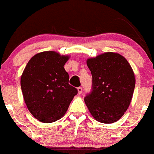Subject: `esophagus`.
<instances>
[{
	"instance_id": "obj_1",
	"label": "esophagus",
	"mask_w": 154,
	"mask_h": 154,
	"mask_svg": "<svg viewBox=\"0 0 154 154\" xmlns=\"http://www.w3.org/2000/svg\"><path fill=\"white\" fill-rule=\"evenodd\" d=\"M78 90V93H79V94H81L82 93V88H81V87H79V88H77Z\"/></svg>"
}]
</instances>
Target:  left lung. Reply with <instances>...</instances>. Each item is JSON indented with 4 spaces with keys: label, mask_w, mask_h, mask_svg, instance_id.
<instances>
[{
    "label": "left lung",
    "mask_w": 154,
    "mask_h": 154,
    "mask_svg": "<svg viewBox=\"0 0 154 154\" xmlns=\"http://www.w3.org/2000/svg\"><path fill=\"white\" fill-rule=\"evenodd\" d=\"M93 77L92 91L85 103L96 121L112 124L129 108L135 85L133 70L127 59L115 52H105L87 60Z\"/></svg>",
    "instance_id": "left-lung-1"
}]
</instances>
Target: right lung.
<instances>
[{"label": "right lung", "mask_w": 154, "mask_h": 154, "mask_svg": "<svg viewBox=\"0 0 154 154\" xmlns=\"http://www.w3.org/2000/svg\"><path fill=\"white\" fill-rule=\"evenodd\" d=\"M69 55L54 51L33 55L21 76V88L29 112L40 122L48 124L66 114L76 88L69 85L64 65Z\"/></svg>", "instance_id": "add662e5"}]
</instances>
